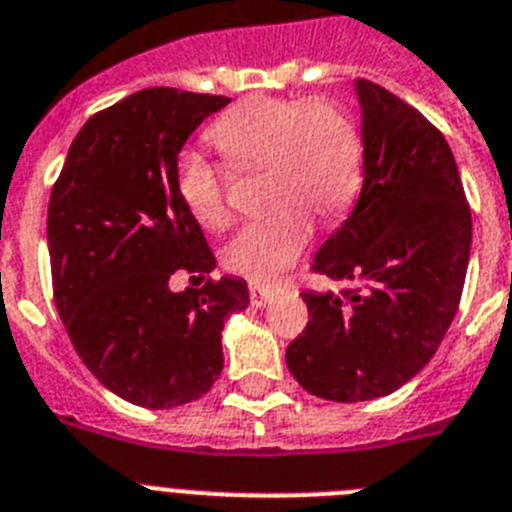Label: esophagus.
Here are the masks:
<instances>
[{
	"instance_id": "esophagus-1",
	"label": "esophagus",
	"mask_w": 512,
	"mask_h": 512,
	"mask_svg": "<svg viewBox=\"0 0 512 512\" xmlns=\"http://www.w3.org/2000/svg\"><path fill=\"white\" fill-rule=\"evenodd\" d=\"M277 295H280V293H277V290H272V287L251 285V306H256V308L266 306V303H272Z\"/></svg>"
}]
</instances>
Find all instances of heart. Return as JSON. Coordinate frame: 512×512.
<instances>
[{"label": "heart", "mask_w": 512, "mask_h": 512, "mask_svg": "<svg viewBox=\"0 0 512 512\" xmlns=\"http://www.w3.org/2000/svg\"><path fill=\"white\" fill-rule=\"evenodd\" d=\"M209 141L238 170L261 167V198L272 209L240 227L225 264L259 285H277L314 235L311 214L332 222L361 183V135L332 101L256 96L209 130ZM177 193L190 217L225 225V177L198 151L177 159Z\"/></svg>", "instance_id": "1"}]
</instances>
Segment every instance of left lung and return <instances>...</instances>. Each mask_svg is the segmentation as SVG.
<instances>
[{
	"label": "left lung",
	"mask_w": 512,
	"mask_h": 512,
	"mask_svg": "<svg viewBox=\"0 0 512 512\" xmlns=\"http://www.w3.org/2000/svg\"><path fill=\"white\" fill-rule=\"evenodd\" d=\"M363 185L311 269L358 282L303 293L308 324L287 345L303 390L335 403L390 395L424 369L458 311L471 211L445 135L387 88L358 78Z\"/></svg>",
	"instance_id": "obj_1"
}]
</instances>
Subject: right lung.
<instances>
[{"label": "right lung", "mask_w": 512, "mask_h": 512, "mask_svg": "<svg viewBox=\"0 0 512 512\" xmlns=\"http://www.w3.org/2000/svg\"><path fill=\"white\" fill-rule=\"evenodd\" d=\"M227 104L177 88L122 99L80 128L49 198L54 301L67 335L107 390L151 411L211 390L225 322L248 308L246 280L232 274L183 293L170 287L180 269L204 280L217 266L177 193V156Z\"/></svg>", "instance_id": "1"}]
</instances>
